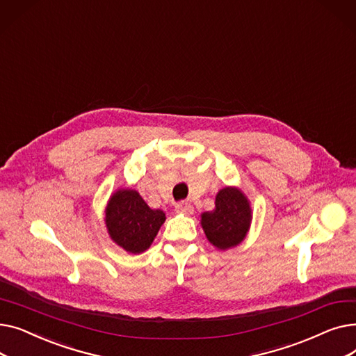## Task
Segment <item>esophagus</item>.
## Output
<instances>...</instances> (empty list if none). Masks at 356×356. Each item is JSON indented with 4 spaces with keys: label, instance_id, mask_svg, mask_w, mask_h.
<instances>
[{
    "label": "esophagus",
    "instance_id": "1",
    "mask_svg": "<svg viewBox=\"0 0 356 356\" xmlns=\"http://www.w3.org/2000/svg\"><path fill=\"white\" fill-rule=\"evenodd\" d=\"M176 211L183 215H192L193 213V204L191 202H180L176 204Z\"/></svg>",
    "mask_w": 356,
    "mask_h": 356
}]
</instances>
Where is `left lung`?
I'll return each mask as SVG.
<instances>
[{
  "instance_id": "obj_1",
  "label": "left lung",
  "mask_w": 356,
  "mask_h": 356,
  "mask_svg": "<svg viewBox=\"0 0 356 356\" xmlns=\"http://www.w3.org/2000/svg\"><path fill=\"white\" fill-rule=\"evenodd\" d=\"M251 207L238 188L227 186L218 192L215 209L203 212L200 223L211 244L220 251L239 245L251 225Z\"/></svg>"
}]
</instances>
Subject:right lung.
Listing matches in <instances>:
<instances>
[{"mask_svg": "<svg viewBox=\"0 0 356 356\" xmlns=\"http://www.w3.org/2000/svg\"><path fill=\"white\" fill-rule=\"evenodd\" d=\"M165 220L160 209H152L137 191L120 189L105 209V225L111 239L127 252H144Z\"/></svg>", "mask_w": 356, "mask_h": 356, "instance_id": "1", "label": "right lung"}]
</instances>
